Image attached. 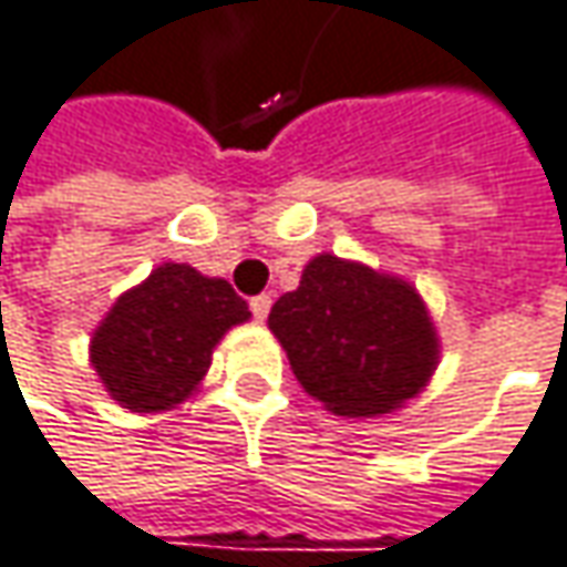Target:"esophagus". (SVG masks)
<instances>
[{"mask_svg":"<svg viewBox=\"0 0 567 567\" xmlns=\"http://www.w3.org/2000/svg\"><path fill=\"white\" fill-rule=\"evenodd\" d=\"M251 312H255V319H258V322H264V319H267V312H270V297H267V293L255 297V300H251Z\"/></svg>","mask_w":567,"mask_h":567,"instance_id":"esophagus-1","label":"esophagus"}]
</instances>
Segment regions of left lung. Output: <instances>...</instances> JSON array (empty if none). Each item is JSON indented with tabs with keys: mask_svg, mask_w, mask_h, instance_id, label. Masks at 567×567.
<instances>
[{
	"mask_svg": "<svg viewBox=\"0 0 567 567\" xmlns=\"http://www.w3.org/2000/svg\"><path fill=\"white\" fill-rule=\"evenodd\" d=\"M267 326L306 393L348 420L403 406L439 364V336L416 287L336 255L306 264Z\"/></svg>",
	"mask_w": 567,
	"mask_h": 567,
	"instance_id": "1",
	"label": "left lung"
}]
</instances>
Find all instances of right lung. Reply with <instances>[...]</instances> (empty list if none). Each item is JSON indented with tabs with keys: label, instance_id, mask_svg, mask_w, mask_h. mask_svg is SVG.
Masks as SVG:
<instances>
[{
	"label": "right lung",
	"instance_id": "obj_1",
	"mask_svg": "<svg viewBox=\"0 0 567 567\" xmlns=\"http://www.w3.org/2000/svg\"><path fill=\"white\" fill-rule=\"evenodd\" d=\"M248 319L228 280L167 261L112 303L93 332L90 361L118 406L174 410L206 378L225 332Z\"/></svg>",
	"mask_w": 567,
	"mask_h": 567
}]
</instances>
